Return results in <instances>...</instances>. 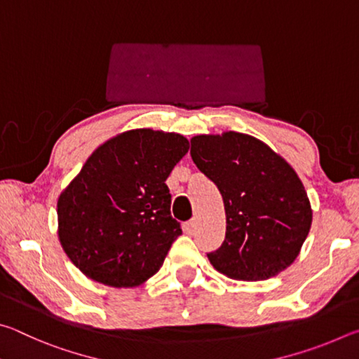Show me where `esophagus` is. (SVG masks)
Masks as SVG:
<instances>
[{"instance_id":"esophagus-1","label":"esophagus","mask_w":359,"mask_h":359,"mask_svg":"<svg viewBox=\"0 0 359 359\" xmlns=\"http://www.w3.org/2000/svg\"><path fill=\"white\" fill-rule=\"evenodd\" d=\"M198 228V222H196V218H191V220H188V222H185L184 223V229L187 231L188 234H191V233H194V229Z\"/></svg>"}]
</instances>
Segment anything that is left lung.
I'll use <instances>...</instances> for the list:
<instances>
[{
  "label": "left lung",
  "instance_id": "left-lung-1",
  "mask_svg": "<svg viewBox=\"0 0 359 359\" xmlns=\"http://www.w3.org/2000/svg\"><path fill=\"white\" fill-rule=\"evenodd\" d=\"M191 158L223 198L226 233L210 264L234 280H266L293 264L312 224L306 188L290 163L250 135L191 137Z\"/></svg>",
  "mask_w": 359,
  "mask_h": 359
}]
</instances>
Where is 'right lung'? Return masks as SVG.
<instances>
[{"mask_svg": "<svg viewBox=\"0 0 359 359\" xmlns=\"http://www.w3.org/2000/svg\"><path fill=\"white\" fill-rule=\"evenodd\" d=\"M190 144L179 133L137 128L101 144L57 203L65 253L92 280L139 287L182 234L165 184Z\"/></svg>", "mask_w": 359, "mask_h": 359, "instance_id": "right-lung-1", "label": "right lung"}]
</instances>
